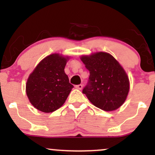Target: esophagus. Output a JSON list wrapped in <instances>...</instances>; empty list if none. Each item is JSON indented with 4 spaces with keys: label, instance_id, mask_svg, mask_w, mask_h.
Instances as JSON below:
<instances>
[{
    "label": "esophagus",
    "instance_id": "34e87169",
    "mask_svg": "<svg viewBox=\"0 0 155 155\" xmlns=\"http://www.w3.org/2000/svg\"><path fill=\"white\" fill-rule=\"evenodd\" d=\"M76 88L78 89V90H81L83 88V85L82 84H79V85H76Z\"/></svg>",
    "mask_w": 155,
    "mask_h": 155
}]
</instances>
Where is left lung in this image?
Returning a JSON list of instances; mask_svg holds the SVG:
<instances>
[{"label":"left lung","mask_w":155,"mask_h":155,"mask_svg":"<svg viewBox=\"0 0 155 155\" xmlns=\"http://www.w3.org/2000/svg\"><path fill=\"white\" fill-rule=\"evenodd\" d=\"M81 60L90 71L88 82L82 90L89 101L106 111L120 108L130 89L123 68L112 55L102 51L82 56Z\"/></svg>","instance_id":"1"}]
</instances>
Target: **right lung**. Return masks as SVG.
Masks as SVG:
<instances>
[{
  "mask_svg": "<svg viewBox=\"0 0 155 155\" xmlns=\"http://www.w3.org/2000/svg\"><path fill=\"white\" fill-rule=\"evenodd\" d=\"M68 58L47 56L38 64L26 84V94L35 108L49 113L61 107L74 86L64 71Z\"/></svg>",
  "mask_w": 155,
  "mask_h": 155,
  "instance_id": "1",
  "label": "right lung"
}]
</instances>
